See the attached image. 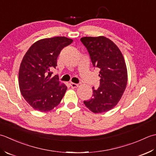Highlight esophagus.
Masks as SVG:
<instances>
[{
  "label": "esophagus",
  "mask_w": 156,
  "mask_h": 156,
  "mask_svg": "<svg viewBox=\"0 0 156 156\" xmlns=\"http://www.w3.org/2000/svg\"><path fill=\"white\" fill-rule=\"evenodd\" d=\"M70 85L72 88H77L79 86L78 84L75 83H70Z\"/></svg>",
  "instance_id": "1"
}]
</instances>
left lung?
<instances>
[{"instance_id":"8db88e82","label":"left lung","mask_w":156,"mask_h":156,"mask_svg":"<svg viewBox=\"0 0 156 156\" xmlns=\"http://www.w3.org/2000/svg\"><path fill=\"white\" fill-rule=\"evenodd\" d=\"M92 65L99 70L100 87L93 90L91 99L84 104L94 113L107 112L118 104L127 83V70L121 52L112 41L104 36L84 37Z\"/></svg>"}]
</instances>
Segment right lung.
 Masks as SVG:
<instances>
[{
  "instance_id": "1",
  "label": "right lung",
  "mask_w": 156,
  "mask_h": 156,
  "mask_svg": "<svg viewBox=\"0 0 156 156\" xmlns=\"http://www.w3.org/2000/svg\"><path fill=\"white\" fill-rule=\"evenodd\" d=\"M73 40L54 37L37 41L23 56L19 85L22 96L33 108L48 112L58 106L67 87L59 82L58 75L52 77L60 51Z\"/></svg>"
}]
</instances>
